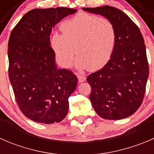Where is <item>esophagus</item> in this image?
<instances>
[{
    "instance_id": "1",
    "label": "esophagus",
    "mask_w": 154,
    "mask_h": 154,
    "mask_svg": "<svg viewBox=\"0 0 154 154\" xmlns=\"http://www.w3.org/2000/svg\"><path fill=\"white\" fill-rule=\"evenodd\" d=\"M77 78H78V81L80 83H82V82H84L86 80V77L83 75H80V74H78L77 75Z\"/></svg>"
}]
</instances>
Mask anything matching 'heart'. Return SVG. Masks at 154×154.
<instances>
[{"label":"heart","instance_id":"1","mask_svg":"<svg viewBox=\"0 0 154 154\" xmlns=\"http://www.w3.org/2000/svg\"><path fill=\"white\" fill-rule=\"evenodd\" d=\"M63 33L54 32L50 43L57 62L69 68L76 50V66L80 69L98 71L111 59L117 41L114 24L109 20L86 12H80L60 26Z\"/></svg>","mask_w":154,"mask_h":154}]
</instances>
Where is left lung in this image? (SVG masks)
Masks as SVG:
<instances>
[{
  "label": "left lung",
  "mask_w": 154,
  "mask_h": 154,
  "mask_svg": "<svg viewBox=\"0 0 154 154\" xmlns=\"http://www.w3.org/2000/svg\"><path fill=\"white\" fill-rule=\"evenodd\" d=\"M113 23L117 33L114 53L106 66L87 77L89 98L100 117L119 120L138 110L149 75L146 48L138 26L122 10L109 6L83 8Z\"/></svg>",
  "instance_id": "8db88e82"
}]
</instances>
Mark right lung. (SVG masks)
<instances>
[{
    "label": "right lung",
    "mask_w": 154,
    "mask_h": 154,
    "mask_svg": "<svg viewBox=\"0 0 154 154\" xmlns=\"http://www.w3.org/2000/svg\"><path fill=\"white\" fill-rule=\"evenodd\" d=\"M76 12L64 7L34 9L11 32L9 77L20 110L33 122L54 124L68 113L77 78L70 70L57 68L50 35L57 23Z\"/></svg>",
    "instance_id": "1"
}]
</instances>
